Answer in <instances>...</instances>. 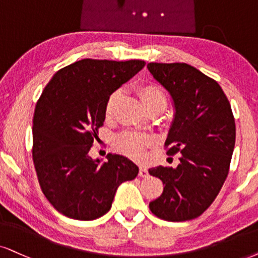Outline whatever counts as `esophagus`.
Masks as SVG:
<instances>
[{
  "label": "esophagus",
  "mask_w": 258,
  "mask_h": 258,
  "mask_svg": "<svg viewBox=\"0 0 258 258\" xmlns=\"http://www.w3.org/2000/svg\"><path fill=\"white\" fill-rule=\"evenodd\" d=\"M148 175H149V172H148V169H146V167H144V165H140L139 176H142V177H146Z\"/></svg>",
  "instance_id": "obj_1"
}]
</instances>
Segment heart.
<instances>
[{
  "instance_id": "b5f03b06",
  "label": "heart",
  "mask_w": 258,
  "mask_h": 258,
  "mask_svg": "<svg viewBox=\"0 0 258 258\" xmlns=\"http://www.w3.org/2000/svg\"><path fill=\"white\" fill-rule=\"evenodd\" d=\"M121 95V91L115 90L108 96L105 107V113L107 118H109L114 112L116 103ZM139 96L142 102L144 103L146 109L151 108L156 105L167 106V96L164 91L156 84H146V86L140 87ZM152 143V138L148 135H142V133L126 131L120 135L115 139V146L120 151L126 153V155L132 156V157L139 158L144 155V150Z\"/></svg>"
}]
</instances>
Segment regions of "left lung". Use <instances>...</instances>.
I'll return each mask as SVG.
<instances>
[{"label":"left lung","instance_id":"obj_1","mask_svg":"<svg viewBox=\"0 0 258 258\" xmlns=\"http://www.w3.org/2000/svg\"><path fill=\"white\" fill-rule=\"evenodd\" d=\"M148 69L174 101L167 153H181L176 168L149 169L164 184L150 211L168 221L195 219L216 200L229 174L236 143L232 109L217 81L191 65L149 63Z\"/></svg>","mask_w":258,"mask_h":258}]
</instances>
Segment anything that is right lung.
Listing matches in <instances>:
<instances>
[{
    "label": "right lung",
    "mask_w": 258,
    "mask_h": 258,
    "mask_svg": "<svg viewBox=\"0 0 258 258\" xmlns=\"http://www.w3.org/2000/svg\"><path fill=\"white\" fill-rule=\"evenodd\" d=\"M144 65L87 58L58 70L42 90L33 115L32 156L42 193L65 217H102L120 183L138 175L125 156L108 153L102 163L89 151L103 126L108 96Z\"/></svg>",
    "instance_id": "1"
}]
</instances>
